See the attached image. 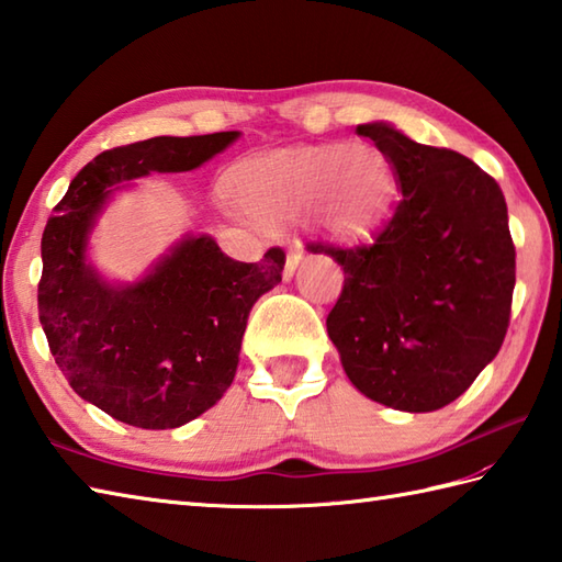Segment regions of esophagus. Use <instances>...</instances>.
Wrapping results in <instances>:
<instances>
[{"label":"esophagus","mask_w":562,"mask_h":562,"mask_svg":"<svg viewBox=\"0 0 562 562\" xmlns=\"http://www.w3.org/2000/svg\"><path fill=\"white\" fill-rule=\"evenodd\" d=\"M302 258H304V248L300 244H292L288 248V258H284V280H292V274L296 272V268L302 266Z\"/></svg>","instance_id":"1"}]
</instances>
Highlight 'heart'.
I'll return each mask as SVG.
<instances>
[{
	"label": "heart",
	"mask_w": 562,
	"mask_h": 562,
	"mask_svg": "<svg viewBox=\"0 0 562 562\" xmlns=\"http://www.w3.org/2000/svg\"><path fill=\"white\" fill-rule=\"evenodd\" d=\"M391 166L369 145H316L260 154L234 169L238 202L258 220L280 222L314 205L336 238L364 234L391 195Z\"/></svg>",
	"instance_id": "heart-1"
}]
</instances>
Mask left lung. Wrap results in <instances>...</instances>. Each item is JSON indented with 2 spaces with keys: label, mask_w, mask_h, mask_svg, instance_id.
Masks as SVG:
<instances>
[{
  "label": "left lung",
  "mask_w": 562,
  "mask_h": 562,
  "mask_svg": "<svg viewBox=\"0 0 562 562\" xmlns=\"http://www.w3.org/2000/svg\"><path fill=\"white\" fill-rule=\"evenodd\" d=\"M357 135L389 159L403 198L372 241L306 244L345 272L328 336L367 398L439 411L503 348L517 268L507 202L459 151L417 145L386 123L357 125Z\"/></svg>",
  "instance_id": "left-lung-1"
}]
</instances>
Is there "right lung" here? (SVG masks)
I'll use <instances>...</instances> for the list:
<instances>
[{
	"label": "right lung",
	"instance_id": "1",
	"mask_svg": "<svg viewBox=\"0 0 562 562\" xmlns=\"http://www.w3.org/2000/svg\"><path fill=\"white\" fill-rule=\"evenodd\" d=\"M236 137H151L101 151L45 224L38 316L55 364L83 401L125 425L181 427L224 396L250 306L282 280L284 250L238 262L212 236H186L135 284H111L87 262L91 226L113 186L193 171Z\"/></svg>",
	"mask_w": 562,
	"mask_h": 562
}]
</instances>
